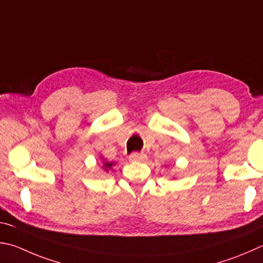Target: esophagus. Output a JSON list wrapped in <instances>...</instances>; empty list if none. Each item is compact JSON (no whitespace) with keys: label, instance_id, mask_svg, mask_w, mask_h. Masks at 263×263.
<instances>
[{"label":"esophagus","instance_id":"obj_1","mask_svg":"<svg viewBox=\"0 0 263 263\" xmlns=\"http://www.w3.org/2000/svg\"><path fill=\"white\" fill-rule=\"evenodd\" d=\"M146 159V155L142 154V153H132V154L128 156V160L132 162L137 161H144Z\"/></svg>","mask_w":263,"mask_h":263}]
</instances>
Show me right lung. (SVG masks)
<instances>
[{
  "label": "right lung",
  "instance_id": "1",
  "mask_svg": "<svg viewBox=\"0 0 263 263\" xmlns=\"http://www.w3.org/2000/svg\"><path fill=\"white\" fill-rule=\"evenodd\" d=\"M112 164H114V163H111V162H110V163H107V162H106V163H104V164H103V166H104V170H106V171H108L109 169H111V166H112Z\"/></svg>",
  "mask_w": 263,
  "mask_h": 263
}]
</instances>
